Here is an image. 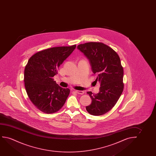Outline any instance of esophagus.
<instances>
[{"label": "esophagus", "instance_id": "obj_1", "mask_svg": "<svg viewBox=\"0 0 156 156\" xmlns=\"http://www.w3.org/2000/svg\"><path fill=\"white\" fill-rule=\"evenodd\" d=\"M75 92H76V93H77V94H81V95H82V94H83V93H84L83 91V90H76Z\"/></svg>", "mask_w": 156, "mask_h": 156}]
</instances>
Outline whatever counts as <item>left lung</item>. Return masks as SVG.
Masks as SVG:
<instances>
[{
	"mask_svg": "<svg viewBox=\"0 0 156 156\" xmlns=\"http://www.w3.org/2000/svg\"><path fill=\"white\" fill-rule=\"evenodd\" d=\"M77 48L90 61L92 70L96 75L95 81L100 83V92H88L92 103L86 107L94 115H104L116 104L124 89V70L117 53L102 43L90 42L78 45Z\"/></svg>",
	"mask_w": 156,
	"mask_h": 156,
	"instance_id": "8db88e82",
	"label": "left lung"
}]
</instances>
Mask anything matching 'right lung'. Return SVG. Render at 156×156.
Returning <instances> with one entry per match:
<instances>
[{
  "label": "right lung",
  "mask_w": 156,
  "mask_h": 156,
  "mask_svg": "<svg viewBox=\"0 0 156 156\" xmlns=\"http://www.w3.org/2000/svg\"><path fill=\"white\" fill-rule=\"evenodd\" d=\"M76 45L51 48L39 51L28 61L24 81L29 98L38 109L46 113L58 111L70 93L54 81L58 69L76 48Z\"/></svg>",
  "instance_id": "add662e5"
}]
</instances>
